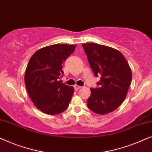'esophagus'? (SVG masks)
I'll return each mask as SVG.
<instances>
[{"label":"esophagus","mask_w":152,"mask_h":152,"mask_svg":"<svg viewBox=\"0 0 152 152\" xmlns=\"http://www.w3.org/2000/svg\"><path fill=\"white\" fill-rule=\"evenodd\" d=\"M74 88H75V91H77V90H79V89H80V88H82V86H78V85H75V86H74Z\"/></svg>","instance_id":"34e87169"}]
</instances>
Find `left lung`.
<instances>
[{"mask_svg":"<svg viewBox=\"0 0 152 152\" xmlns=\"http://www.w3.org/2000/svg\"><path fill=\"white\" fill-rule=\"evenodd\" d=\"M82 46L95 77H100L98 87L91 88L87 105L95 113H111L127 95L132 79L130 66L118 50L92 43H83Z\"/></svg>","mask_w":152,"mask_h":152,"instance_id":"1","label":"left lung"}]
</instances>
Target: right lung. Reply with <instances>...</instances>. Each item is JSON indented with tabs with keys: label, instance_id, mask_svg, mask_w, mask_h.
<instances>
[{
	"label": "right lung",
	"instance_id": "right-lung-1",
	"mask_svg": "<svg viewBox=\"0 0 152 152\" xmlns=\"http://www.w3.org/2000/svg\"><path fill=\"white\" fill-rule=\"evenodd\" d=\"M77 45L55 44L39 49L31 57L25 72V84L29 96L39 110L48 115L67 109L74 87L63 84L64 62Z\"/></svg>",
	"mask_w": 152,
	"mask_h": 152
}]
</instances>
